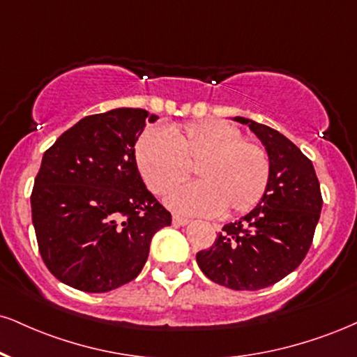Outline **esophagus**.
Masks as SVG:
<instances>
[{"instance_id":"esophagus-1","label":"esophagus","mask_w":357,"mask_h":357,"mask_svg":"<svg viewBox=\"0 0 357 357\" xmlns=\"http://www.w3.org/2000/svg\"><path fill=\"white\" fill-rule=\"evenodd\" d=\"M173 225L174 226H186V225H190V220H188V218H181V216H173Z\"/></svg>"}]
</instances>
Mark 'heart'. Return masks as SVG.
<instances>
[{
  "label": "heart",
  "mask_w": 357,
  "mask_h": 357,
  "mask_svg": "<svg viewBox=\"0 0 357 357\" xmlns=\"http://www.w3.org/2000/svg\"><path fill=\"white\" fill-rule=\"evenodd\" d=\"M136 165L154 192L183 181L195 165L199 181L167 192L166 204L184 214H239L261 199L269 181V158L263 146L241 139L225 121H197L151 128L137 139Z\"/></svg>",
  "instance_id": "heart-1"
}]
</instances>
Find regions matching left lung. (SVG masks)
Here are the masks:
<instances>
[{"instance_id": "left-lung-1", "label": "left lung", "mask_w": 357, "mask_h": 357, "mask_svg": "<svg viewBox=\"0 0 357 357\" xmlns=\"http://www.w3.org/2000/svg\"><path fill=\"white\" fill-rule=\"evenodd\" d=\"M248 124L269 158V181L259 203L238 221L227 222L197 266L216 284L257 291L281 281L303 263L323 208L312 162L284 135L236 116Z\"/></svg>"}]
</instances>
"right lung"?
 Wrapping results in <instances>:
<instances>
[{
    "instance_id": "obj_1",
    "label": "right lung",
    "mask_w": 357,
    "mask_h": 357,
    "mask_svg": "<svg viewBox=\"0 0 357 357\" xmlns=\"http://www.w3.org/2000/svg\"><path fill=\"white\" fill-rule=\"evenodd\" d=\"M156 119L139 108L86 116L43 154L33 226L46 268L64 284L108 293L132 281L153 236L171 225L135 156L137 137Z\"/></svg>"
}]
</instances>
